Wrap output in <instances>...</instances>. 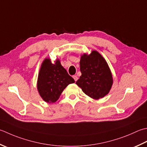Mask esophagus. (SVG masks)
Wrapping results in <instances>:
<instances>
[{
    "label": "esophagus",
    "instance_id": "esophagus-1",
    "mask_svg": "<svg viewBox=\"0 0 147 147\" xmlns=\"http://www.w3.org/2000/svg\"><path fill=\"white\" fill-rule=\"evenodd\" d=\"M73 77V78H74V81H75V82H76L77 80H78V76L76 75H74Z\"/></svg>",
    "mask_w": 147,
    "mask_h": 147
}]
</instances>
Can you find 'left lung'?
<instances>
[{"mask_svg":"<svg viewBox=\"0 0 147 147\" xmlns=\"http://www.w3.org/2000/svg\"><path fill=\"white\" fill-rule=\"evenodd\" d=\"M82 75L76 84L88 96L99 99L106 96L113 85L111 71L107 62L98 51L83 53L80 61Z\"/></svg>","mask_w":147,"mask_h":147,"instance_id":"obj_1","label":"left lung"}]
</instances>
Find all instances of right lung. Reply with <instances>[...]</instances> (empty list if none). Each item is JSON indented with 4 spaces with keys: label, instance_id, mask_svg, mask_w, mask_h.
<instances>
[{
    "label": "right lung",
    "instance_id": "right-lung-1",
    "mask_svg": "<svg viewBox=\"0 0 147 147\" xmlns=\"http://www.w3.org/2000/svg\"><path fill=\"white\" fill-rule=\"evenodd\" d=\"M73 83L74 79L69 75L59 59L53 63L50 58L43 60L37 78V88L44 101L56 102L65 87Z\"/></svg>",
    "mask_w": 147,
    "mask_h": 147
}]
</instances>
